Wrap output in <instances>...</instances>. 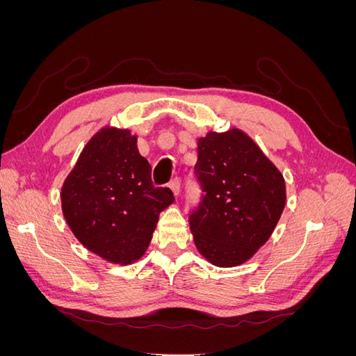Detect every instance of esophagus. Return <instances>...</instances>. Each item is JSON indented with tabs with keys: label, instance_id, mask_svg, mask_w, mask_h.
<instances>
[{
	"label": "esophagus",
	"instance_id": "1",
	"mask_svg": "<svg viewBox=\"0 0 356 356\" xmlns=\"http://www.w3.org/2000/svg\"><path fill=\"white\" fill-rule=\"evenodd\" d=\"M169 188L172 190V193H174L175 196H178L179 191H181V181H179V178H174V179H172V181L169 182Z\"/></svg>",
	"mask_w": 356,
	"mask_h": 356
}]
</instances>
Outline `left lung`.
I'll list each match as a JSON object with an SVG mask.
<instances>
[{
  "label": "left lung",
  "instance_id": "left-lung-1",
  "mask_svg": "<svg viewBox=\"0 0 356 356\" xmlns=\"http://www.w3.org/2000/svg\"><path fill=\"white\" fill-rule=\"evenodd\" d=\"M195 175L202 193L188 222L199 252L220 267L250 260L282 215V174L250 136L232 129L199 139Z\"/></svg>",
  "mask_w": 356,
  "mask_h": 356
}]
</instances>
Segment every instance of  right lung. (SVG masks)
<instances>
[{
	"label": "right lung",
	"instance_id": "right-lung-1",
	"mask_svg": "<svg viewBox=\"0 0 356 356\" xmlns=\"http://www.w3.org/2000/svg\"><path fill=\"white\" fill-rule=\"evenodd\" d=\"M60 200L70 229L89 251L129 264L143 257L159 213L175 197L170 188L153 186L136 136L127 129L104 127L84 147Z\"/></svg>",
	"mask_w": 356,
	"mask_h": 356
}]
</instances>
